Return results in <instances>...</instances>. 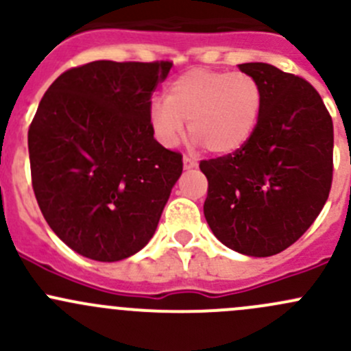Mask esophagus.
Returning a JSON list of instances; mask_svg holds the SVG:
<instances>
[{
    "label": "esophagus",
    "instance_id": "1",
    "mask_svg": "<svg viewBox=\"0 0 351 351\" xmlns=\"http://www.w3.org/2000/svg\"><path fill=\"white\" fill-rule=\"evenodd\" d=\"M183 166H185V169L195 168V166H197V159L192 158V156H185V158H183Z\"/></svg>",
    "mask_w": 351,
    "mask_h": 351
}]
</instances>
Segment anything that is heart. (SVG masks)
Returning <instances> with one entry per match:
<instances>
[{"label":"heart","instance_id":"1","mask_svg":"<svg viewBox=\"0 0 351 351\" xmlns=\"http://www.w3.org/2000/svg\"><path fill=\"white\" fill-rule=\"evenodd\" d=\"M265 93L247 73L197 67L176 77L166 100L151 101L149 122L165 146H175L185 120L197 141L214 154H231L250 143L263 113Z\"/></svg>","mask_w":351,"mask_h":351}]
</instances>
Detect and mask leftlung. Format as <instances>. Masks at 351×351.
I'll return each mask as SVG.
<instances>
[{
    "label": "left lung",
    "instance_id": "8db88e82",
    "mask_svg": "<svg viewBox=\"0 0 351 351\" xmlns=\"http://www.w3.org/2000/svg\"><path fill=\"white\" fill-rule=\"evenodd\" d=\"M265 93L246 146L202 159L204 214L215 238L247 256L287 250L311 228L332 182V120L316 88L265 62L239 64Z\"/></svg>",
    "mask_w": 351,
    "mask_h": 351
}]
</instances>
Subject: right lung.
<instances>
[{"label": "right lung", "instance_id": "obj_1", "mask_svg": "<svg viewBox=\"0 0 351 351\" xmlns=\"http://www.w3.org/2000/svg\"><path fill=\"white\" fill-rule=\"evenodd\" d=\"M173 62L93 61L49 86L28 127L32 186L71 250L119 261L158 228L183 156L154 139L151 97Z\"/></svg>", "mask_w": 351, "mask_h": 351}]
</instances>
